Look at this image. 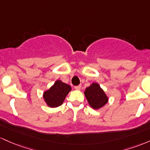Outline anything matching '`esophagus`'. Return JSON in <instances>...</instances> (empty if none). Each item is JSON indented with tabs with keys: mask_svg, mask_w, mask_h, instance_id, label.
<instances>
[{
	"mask_svg": "<svg viewBox=\"0 0 150 150\" xmlns=\"http://www.w3.org/2000/svg\"><path fill=\"white\" fill-rule=\"evenodd\" d=\"M81 88V85L76 86L74 87V88L76 89V90H80Z\"/></svg>",
	"mask_w": 150,
	"mask_h": 150,
	"instance_id": "obj_1",
	"label": "esophagus"
}]
</instances>
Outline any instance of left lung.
<instances>
[{"mask_svg": "<svg viewBox=\"0 0 150 150\" xmlns=\"http://www.w3.org/2000/svg\"><path fill=\"white\" fill-rule=\"evenodd\" d=\"M84 94L89 105L93 109L100 108L107 103L108 100L105 92L96 83H92L90 86L86 88Z\"/></svg>", "mask_w": 150, "mask_h": 150, "instance_id": "8db88e82", "label": "left lung"}]
</instances>
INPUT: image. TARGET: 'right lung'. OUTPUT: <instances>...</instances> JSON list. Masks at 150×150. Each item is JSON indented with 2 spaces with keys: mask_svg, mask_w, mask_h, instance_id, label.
I'll return each mask as SVG.
<instances>
[{
  "mask_svg": "<svg viewBox=\"0 0 150 150\" xmlns=\"http://www.w3.org/2000/svg\"><path fill=\"white\" fill-rule=\"evenodd\" d=\"M71 89L69 85L57 80L51 88L44 93V98L50 107H58L63 103Z\"/></svg>",
  "mask_w": 150,
  "mask_h": 150,
  "instance_id": "add662e5",
  "label": "right lung"
}]
</instances>
